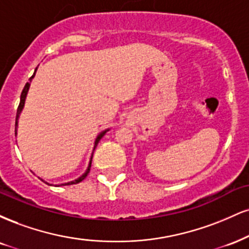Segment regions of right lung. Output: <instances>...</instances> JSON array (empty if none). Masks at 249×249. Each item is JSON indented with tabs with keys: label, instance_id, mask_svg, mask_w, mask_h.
<instances>
[{
	"label": "right lung",
	"instance_id": "1",
	"mask_svg": "<svg viewBox=\"0 0 249 249\" xmlns=\"http://www.w3.org/2000/svg\"><path fill=\"white\" fill-rule=\"evenodd\" d=\"M36 71H37V68H36ZM36 71H35L34 75H32V76L30 77V79H29L30 82H31V80L34 79V76H35V74H36ZM30 82H26V85H25V87H24V89H23L22 94H20V102H19V106H18V107H17V115H16V126H17V119H18V117H19V113H20V111H22V109H23V107H24V102H25L26 94H28L29 87H30ZM106 132H107V131H104V132H102V133L100 134V136L97 137V139H96V142H95V147H96V146H97L98 142H100V140L102 139V137H103L104 134H106ZM15 134H16V131H15ZM90 167H91V160H90V163H89V167H88V169H87V172H86L85 174H83V175L81 176V178H77V179H75V181L68 182V183H66V185H70V184H76V183H79V182L83 181V179H85V178H87V175H88L89 172H90Z\"/></svg>",
	"mask_w": 249,
	"mask_h": 249
}]
</instances>
